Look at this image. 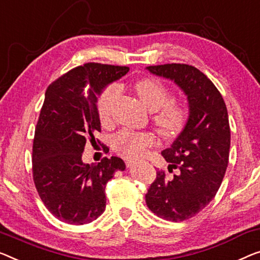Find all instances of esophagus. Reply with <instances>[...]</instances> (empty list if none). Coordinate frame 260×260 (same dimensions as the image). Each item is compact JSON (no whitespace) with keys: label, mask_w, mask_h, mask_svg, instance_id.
<instances>
[{"label":"esophagus","mask_w":260,"mask_h":260,"mask_svg":"<svg viewBox=\"0 0 260 260\" xmlns=\"http://www.w3.org/2000/svg\"><path fill=\"white\" fill-rule=\"evenodd\" d=\"M133 164H134V161L127 160V161H126V167H127V168H131L132 166H133Z\"/></svg>","instance_id":"34e87169"}]
</instances>
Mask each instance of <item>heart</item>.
<instances>
[{"label": "heart", "instance_id": "obj_1", "mask_svg": "<svg viewBox=\"0 0 260 260\" xmlns=\"http://www.w3.org/2000/svg\"><path fill=\"white\" fill-rule=\"evenodd\" d=\"M134 88L146 107L150 111L156 110L154 121L164 137L174 138L181 133L187 123V108L179 102L168 100L170 92L164 83L155 78H143L135 83ZM119 93V85L112 84L100 94L96 107L102 121H106L110 118L111 106ZM153 145V135L146 132L121 131L113 139L114 149L127 157L141 156L146 149Z\"/></svg>", "mask_w": 260, "mask_h": 260}]
</instances>
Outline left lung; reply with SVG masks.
Instances as JSON below:
<instances>
[{
    "mask_svg": "<svg viewBox=\"0 0 260 260\" xmlns=\"http://www.w3.org/2000/svg\"><path fill=\"white\" fill-rule=\"evenodd\" d=\"M157 77L174 81L188 100V119L162 156L180 173L168 179L157 172L146 193L154 214L172 222L191 218L211 202L225 175L230 153V126L225 103L212 81L187 64L147 67Z\"/></svg>",
    "mask_w": 260,
    "mask_h": 260,
    "instance_id": "left-lung-1",
    "label": "left lung"
}]
</instances>
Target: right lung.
<instances>
[{"label":"right lung","instance_id":"1","mask_svg":"<svg viewBox=\"0 0 260 260\" xmlns=\"http://www.w3.org/2000/svg\"><path fill=\"white\" fill-rule=\"evenodd\" d=\"M129 71L127 67L87 63L71 70L45 92L32 146L34 182L48 210L61 222L91 223L105 211L106 183L121 158L104 157L99 164L81 160L85 145L102 131L98 96Z\"/></svg>","mask_w":260,"mask_h":260}]
</instances>
